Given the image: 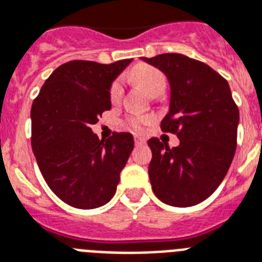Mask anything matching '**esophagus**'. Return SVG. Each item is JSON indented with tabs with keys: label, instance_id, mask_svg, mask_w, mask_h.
<instances>
[{
	"label": "esophagus",
	"instance_id": "esophagus-1",
	"mask_svg": "<svg viewBox=\"0 0 262 262\" xmlns=\"http://www.w3.org/2000/svg\"><path fill=\"white\" fill-rule=\"evenodd\" d=\"M135 142H136V145H142V144H145V138L138 137V136H136V137H135Z\"/></svg>",
	"mask_w": 262,
	"mask_h": 262
}]
</instances>
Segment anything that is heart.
I'll return each instance as SVG.
<instances>
[{
    "label": "heart",
    "instance_id": "heart-1",
    "mask_svg": "<svg viewBox=\"0 0 262 262\" xmlns=\"http://www.w3.org/2000/svg\"><path fill=\"white\" fill-rule=\"evenodd\" d=\"M130 76L138 86H141L149 96L153 97L161 94L166 86V78L162 72L149 65H138L132 70ZM121 96H122V83L120 80H116L111 85L109 97L112 102H118ZM150 121V116H132L127 118V124L133 130L141 132L145 125H148Z\"/></svg>",
    "mask_w": 262,
    "mask_h": 262
}]
</instances>
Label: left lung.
Wrapping results in <instances>:
<instances>
[{"label":"left lung","instance_id":"1","mask_svg":"<svg viewBox=\"0 0 262 262\" xmlns=\"http://www.w3.org/2000/svg\"><path fill=\"white\" fill-rule=\"evenodd\" d=\"M141 60L168 78L170 104L161 129L180 138L176 148L156 137L148 141L151 189L168 205H197L223 182L236 151L239 113L229 83L206 63L179 53Z\"/></svg>","mask_w":262,"mask_h":262}]
</instances>
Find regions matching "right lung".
Listing matches in <instances>:
<instances>
[{"mask_svg": "<svg viewBox=\"0 0 262 262\" xmlns=\"http://www.w3.org/2000/svg\"><path fill=\"white\" fill-rule=\"evenodd\" d=\"M130 62L62 63L33 101V153L52 192L73 208L94 209L111 201L133 150L130 133L100 140L90 127L112 107V82Z\"/></svg>", "mask_w": 262, "mask_h": 262, "instance_id": "obj_1", "label": "right lung"}]
</instances>
